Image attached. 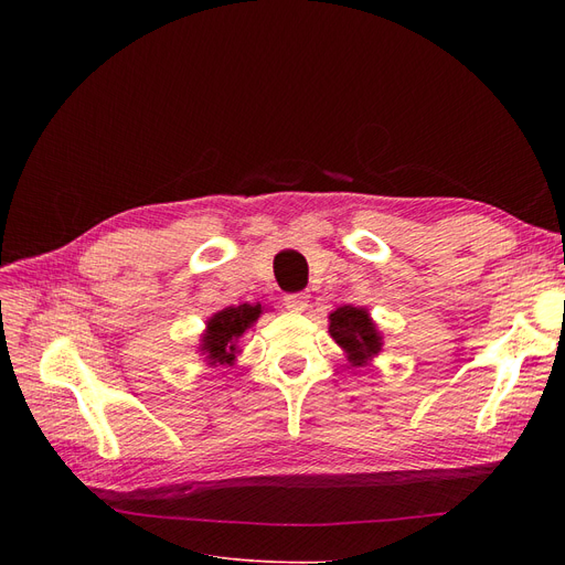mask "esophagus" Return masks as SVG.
Instances as JSON below:
<instances>
[{
    "label": "esophagus",
    "instance_id": "obj_1",
    "mask_svg": "<svg viewBox=\"0 0 565 565\" xmlns=\"http://www.w3.org/2000/svg\"><path fill=\"white\" fill-rule=\"evenodd\" d=\"M285 306H287L289 311L301 313V311L309 309V297L301 295V292H299V295H287V297H285Z\"/></svg>",
    "mask_w": 565,
    "mask_h": 565
}]
</instances>
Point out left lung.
Listing matches in <instances>:
<instances>
[{"mask_svg": "<svg viewBox=\"0 0 565 565\" xmlns=\"http://www.w3.org/2000/svg\"><path fill=\"white\" fill-rule=\"evenodd\" d=\"M328 332L353 367H365L382 353L384 337L363 306H339L328 316Z\"/></svg>", "mask_w": 565, "mask_h": 565, "instance_id": "8db88e82", "label": "left lung"}]
</instances>
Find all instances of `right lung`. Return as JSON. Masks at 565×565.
<instances>
[{
    "label": "right lung",
    "mask_w": 565,
    "mask_h": 565,
    "mask_svg": "<svg viewBox=\"0 0 565 565\" xmlns=\"http://www.w3.org/2000/svg\"><path fill=\"white\" fill-rule=\"evenodd\" d=\"M264 311L266 306L245 301L226 306V309L207 318L198 344V353L204 358V363L210 367H233L237 363V355L243 353L241 339L254 328V322L264 316Z\"/></svg>",
    "instance_id": "add662e5"
}]
</instances>
